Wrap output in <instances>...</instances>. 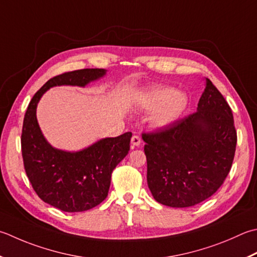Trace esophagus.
Masks as SVG:
<instances>
[{
	"label": "esophagus",
	"mask_w": 257,
	"mask_h": 257,
	"mask_svg": "<svg viewBox=\"0 0 257 257\" xmlns=\"http://www.w3.org/2000/svg\"><path fill=\"white\" fill-rule=\"evenodd\" d=\"M132 144H133V146H139L140 144H142V139H140L139 136L135 135L132 138Z\"/></svg>",
	"instance_id": "esophagus-1"
}]
</instances>
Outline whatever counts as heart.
Listing matches in <instances>:
<instances>
[{
    "mask_svg": "<svg viewBox=\"0 0 257 257\" xmlns=\"http://www.w3.org/2000/svg\"><path fill=\"white\" fill-rule=\"evenodd\" d=\"M144 105L148 110H156L152 121L155 127L165 128L174 123L187 107V97L183 92L170 88H158L146 95Z\"/></svg>",
    "mask_w": 257,
    "mask_h": 257,
    "instance_id": "1",
    "label": "heart"
}]
</instances>
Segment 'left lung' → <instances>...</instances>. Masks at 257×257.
Instances as JSON below:
<instances>
[{
    "mask_svg": "<svg viewBox=\"0 0 257 257\" xmlns=\"http://www.w3.org/2000/svg\"><path fill=\"white\" fill-rule=\"evenodd\" d=\"M142 136L150 192L158 203L177 208L217 192L232 168L237 143L232 109L208 79L197 111Z\"/></svg>",
    "mask_w": 257,
    "mask_h": 257,
    "instance_id": "8db88e82",
    "label": "left lung"
}]
</instances>
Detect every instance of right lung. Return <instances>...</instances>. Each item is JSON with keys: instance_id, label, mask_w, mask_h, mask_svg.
Masks as SVG:
<instances>
[{"instance_id": "obj_1", "label": "right lung", "mask_w": 257, "mask_h": 257, "mask_svg": "<svg viewBox=\"0 0 257 257\" xmlns=\"http://www.w3.org/2000/svg\"><path fill=\"white\" fill-rule=\"evenodd\" d=\"M105 73L103 69H80L51 78L33 95L24 115L21 148L25 173L44 203L68 213L84 212L108 196L111 174L130 150L132 133L105 138L78 153L52 148L40 130L37 104L54 85H80Z\"/></svg>"}]
</instances>
